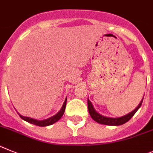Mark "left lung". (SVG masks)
<instances>
[{
  "instance_id": "left-lung-1",
  "label": "left lung",
  "mask_w": 153,
  "mask_h": 153,
  "mask_svg": "<svg viewBox=\"0 0 153 153\" xmlns=\"http://www.w3.org/2000/svg\"><path fill=\"white\" fill-rule=\"evenodd\" d=\"M143 98L142 99V100L140 101V103L139 104V105L137 106L133 111H131L129 114H126L123 117H105L101 115L100 114H99L98 112L96 111V110L94 109L93 104L91 102L90 100L88 98V108L89 114H90L91 117L92 119L94 121H96L97 123H100V124H104V125H108V126H120V125L124 124L125 123L128 122L130 120L133 116L136 114L137 111L140 109V107H141L142 102H143Z\"/></svg>"
}]
</instances>
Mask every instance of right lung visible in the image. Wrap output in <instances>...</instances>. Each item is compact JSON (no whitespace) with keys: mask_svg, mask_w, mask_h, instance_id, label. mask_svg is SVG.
<instances>
[{"mask_svg":"<svg viewBox=\"0 0 153 153\" xmlns=\"http://www.w3.org/2000/svg\"><path fill=\"white\" fill-rule=\"evenodd\" d=\"M66 100H67V97L65 98V100L64 103H63V105H62V107L61 110H60V111H59V112H58L56 115H54V116H53V117H51L48 118V119L42 120H38L33 119V118L22 116V115H20L19 113H17V114H19V116H20V117L23 120L27 121V122H28V123H32V124L36 125V126H49V125L53 124V123H55L56 122H57L58 120H59L61 119V117H62L63 114H64L65 110Z\"/></svg>","mask_w":153,"mask_h":153,"instance_id":"obj_1","label":"right lung"}]
</instances>
